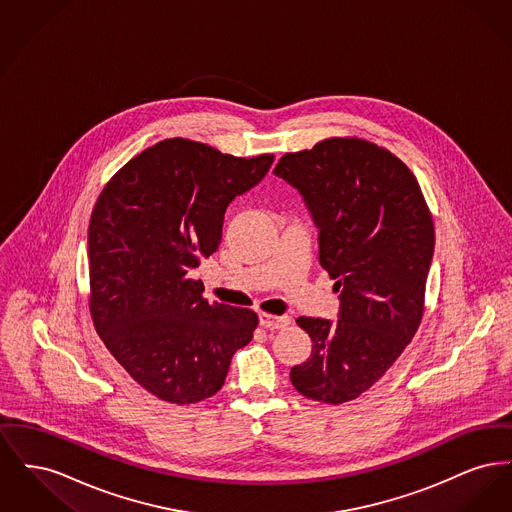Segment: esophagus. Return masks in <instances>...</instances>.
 Masks as SVG:
<instances>
[{"mask_svg": "<svg viewBox=\"0 0 512 512\" xmlns=\"http://www.w3.org/2000/svg\"><path fill=\"white\" fill-rule=\"evenodd\" d=\"M259 322L265 328L278 330V328H286L292 322V318L286 317V315L284 317H274V315H268V313H259Z\"/></svg>", "mask_w": 512, "mask_h": 512, "instance_id": "1", "label": "esophagus"}]
</instances>
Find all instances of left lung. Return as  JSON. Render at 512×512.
<instances>
[{"label":"left lung","mask_w":512,"mask_h":512,"mask_svg":"<svg viewBox=\"0 0 512 512\" xmlns=\"http://www.w3.org/2000/svg\"><path fill=\"white\" fill-rule=\"evenodd\" d=\"M274 174L303 195L318 261L340 292L338 320L297 318L313 351L290 378L301 395L340 405L372 388L413 340L434 222L409 167L366 140L330 138L286 153Z\"/></svg>","instance_id":"left-lung-1"}]
</instances>
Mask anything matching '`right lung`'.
Returning a JSON list of instances; mask_svg holds the SVG:
<instances>
[{
  "label": "right lung",
  "instance_id": "1",
  "mask_svg": "<svg viewBox=\"0 0 512 512\" xmlns=\"http://www.w3.org/2000/svg\"><path fill=\"white\" fill-rule=\"evenodd\" d=\"M272 161L171 138L130 159L99 194L88 228L92 320L122 368L163 401L215 395L253 338L257 315L203 299L190 270L219 249L226 207Z\"/></svg>",
  "mask_w": 512,
  "mask_h": 512
}]
</instances>
